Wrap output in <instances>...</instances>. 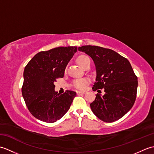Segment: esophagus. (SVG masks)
<instances>
[{
	"label": "esophagus",
	"mask_w": 154,
	"mask_h": 154,
	"mask_svg": "<svg viewBox=\"0 0 154 154\" xmlns=\"http://www.w3.org/2000/svg\"><path fill=\"white\" fill-rule=\"evenodd\" d=\"M85 92H82V91H77V95H81V94H84Z\"/></svg>",
	"instance_id": "1"
}]
</instances>
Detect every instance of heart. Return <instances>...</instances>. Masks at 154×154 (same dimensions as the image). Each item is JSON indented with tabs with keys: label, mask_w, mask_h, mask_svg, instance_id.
Instances as JSON below:
<instances>
[{
	"label": "heart",
	"mask_w": 154,
	"mask_h": 154,
	"mask_svg": "<svg viewBox=\"0 0 154 154\" xmlns=\"http://www.w3.org/2000/svg\"><path fill=\"white\" fill-rule=\"evenodd\" d=\"M77 63H79L83 68L85 65L91 62L90 58L87 56L85 55H81L77 59ZM90 83V79L88 78H82V79H79L73 81V86L79 90H85L86 89L87 86Z\"/></svg>",
	"instance_id": "b5f03b06"
}]
</instances>
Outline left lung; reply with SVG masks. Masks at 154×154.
<instances>
[{
    "label": "left lung",
    "instance_id": "left-lung-1",
    "mask_svg": "<svg viewBox=\"0 0 154 154\" xmlns=\"http://www.w3.org/2000/svg\"><path fill=\"white\" fill-rule=\"evenodd\" d=\"M78 50L89 55L95 64L97 78L93 90L104 91L103 96L97 94L90 104L93 112L106 122L121 119L136 99L138 77L129 61L110 49L96 45H83Z\"/></svg>",
    "mask_w": 154,
    "mask_h": 154
}]
</instances>
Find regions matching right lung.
Returning a JSON list of instances; mask_svg holds the SVG:
<instances>
[{
    "instance_id": "obj_1",
    "label": "right lung",
    "mask_w": 154,
    "mask_h": 154,
    "mask_svg": "<svg viewBox=\"0 0 154 154\" xmlns=\"http://www.w3.org/2000/svg\"><path fill=\"white\" fill-rule=\"evenodd\" d=\"M77 47H58L40 51L28 62L24 71L22 94L30 112L43 122L53 123L69 109L76 92H55L54 82L63 77L65 67Z\"/></svg>"
}]
</instances>
